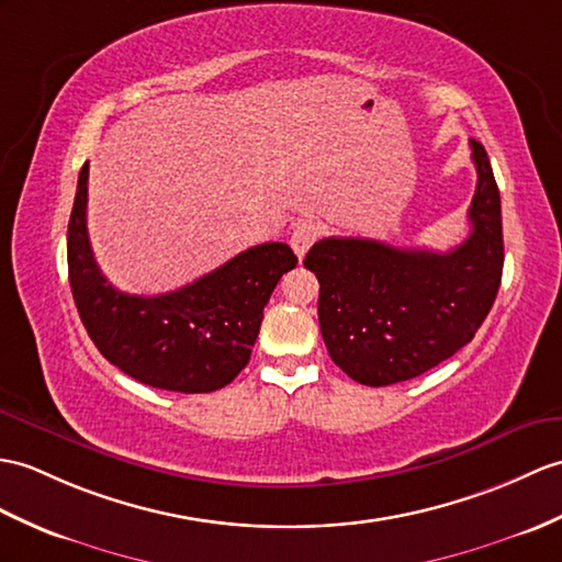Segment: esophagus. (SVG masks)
Instances as JSON below:
<instances>
[{
	"label": "esophagus",
	"mask_w": 562,
	"mask_h": 562,
	"mask_svg": "<svg viewBox=\"0 0 562 562\" xmlns=\"http://www.w3.org/2000/svg\"><path fill=\"white\" fill-rule=\"evenodd\" d=\"M318 237H321V222H316V220L296 222V227L292 229V237H290V246L294 249L299 260L306 256V251L318 241Z\"/></svg>",
	"instance_id": "34e87169"
}]
</instances>
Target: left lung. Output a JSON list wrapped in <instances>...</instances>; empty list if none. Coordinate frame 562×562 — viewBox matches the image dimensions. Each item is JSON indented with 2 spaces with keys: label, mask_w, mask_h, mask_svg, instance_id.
Listing matches in <instances>:
<instances>
[{
  "label": "left lung",
  "mask_w": 562,
  "mask_h": 562,
  "mask_svg": "<svg viewBox=\"0 0 562 562\" xmlns=\"http://www.w3.org/2000/svg\"><path fill=\"white\" fill-rule=\"evenodd\" d=\"M476 191L472 232L454 249H395L375 239L328 237L311 246L318 323L330 359L361 385L409 381L460 351L486 321L503 278L501 193L488 155L469 140Z\"/></svg>",
  "instance_id": "obj_1"
}]
</instances>
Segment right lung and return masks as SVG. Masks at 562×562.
<instances>
[{
	"instance_id": "add662e5",
	"label": "right lung",
	"mask_w": 562,
	"mask_h": 562,
	"mask_svg": "<svg viewBox=\"0 0 562 562\" xmlns=\"http://www.w3.org/2000/svg\"><path fill=\"white\" fill-rule=\"evenodd\" d=\"M88 162L69 217L71 294L100 355L138 383L172 393H213L251 359L263 308L296 256L270 241L246 249L181 290L138 296L102 276L86 227Z\"/></svg>"
}]
</instances>
